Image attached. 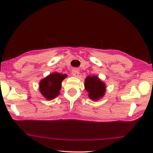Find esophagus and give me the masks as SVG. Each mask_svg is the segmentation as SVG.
Returning a JSON list of instances; mask_svg holds the SVG:
<instances>
[{
	"instance_id": "esophagus-1",
	"label": "esophagus",
	"mask_w": 153,
	"mask_h": 153,
	"mask_svg": "<svg viewBox=\"0 0 153 153\" xmlns=\"http://www.w3.org/2000/svg\"><path fill=\"white\" fill-rule=\"evenodd\" d=\"M79 70H78L77 69L75 68V69H73L72 70V76H73L74 77H77L78 76H79Z\"/></svg>"
}]
</instances>
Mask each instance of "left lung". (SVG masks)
<instances>
[{
	"label": "left lung",
	"instance_id": "left-lung-1",
	"mask_svg": "<svg viewBox=\"0 0 153 153\" xmlns=\"http://www.w3.org/2000/svg\"><path fill=\"white\" fill-rule=\"evenodd\" d=\"M85 87L88 97L93 100H99L105 94V85L97 76H87L85 80Z\"/></svg>",
	"mask_w": 153,
	"mask_h": 153
}]
</instances>
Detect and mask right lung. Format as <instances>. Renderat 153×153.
<instances>
[{
  "label": "right lung",
  "instance_id": "1",
  "mask_svg": "<svg viewBox=\"0 0 153 153\" xmlns=\"http://www.w3.org/2000/svg\"><path fill=\"white\" fill-rule=\"evenodd\" d=\"M66 77L65 74L53 73L42 79L39 85L41 94L47 100H53L59 94L62 81Z\"/></svg>",
  "mask_w": 153,
  "mask_h": 153
}]
</instances>
